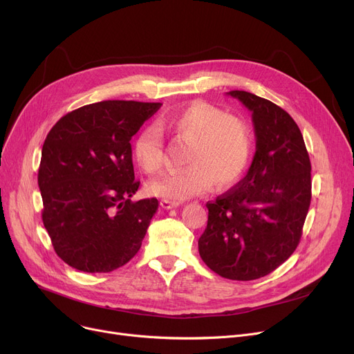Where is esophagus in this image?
Returning <instances> with one entry per match:
<instances>
[{
    "mask_svg": "<svg viewBox=\"0 0 354 354\" xmlns=\"http://www.w3.org/2000/svg\"><path fill=\"white\" fill-rule=\"evenodd\" d=\"M178 205H179V203L175 202V201H169V199H162L160 201V207L163 209H172V208H176Z\"/></svg>",
    "mask_w": 354,
    "mask_h": 354,
    "instance_id": "obj_1",
    "label": "esophagus"
}]
</instances>
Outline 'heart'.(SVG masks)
I'll use <instances>...</instances> for the list:
<instances>
[{
    "mask_svg": "<svg viewBox=\"0 0 354 354\" xmlns=\"http://www.w3.org/2000/svg\"><path fill=\"white\" fill-rule=\"evenodd\" d=\"M159 129L172 140L187 143L183 169L147 182L149 195L183 201L215 188H225L244 172L251 153L248 124L225 115L203 102L185 104L159 119ZM133 159L146 174L158 172L163 163V145L159 133L145 127L132 145Z\"/></svg>",
    "mask_w": 354,
    "mask_h": 354,
    "instance_id": "heart-1",
    "label": "heart"
}]
</instances>
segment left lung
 <instances>
[{
  "label": "left lung",
  "mask_w": 354,
  "mask_h": 354,
  "mask_svg": "<svg viewBox=\"0 0 354 354\" xmlns=\"http://www.w3.org/2000/svg\"><path fill=\"white\" fill-rule=\"evenodd\" d=\"M251 113L255 155L236 187L208 202L199 255L218 275L236 281L272 272L295 251L311 201V163L299 126L280 106L232 90Z\"/></svg>",
  "instance_id": "obj_1"
}]
</instances>
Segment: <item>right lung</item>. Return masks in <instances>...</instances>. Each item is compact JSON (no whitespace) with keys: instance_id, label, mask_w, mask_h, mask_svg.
<instances>
[{"instance_id":"1","label":"right lung","mask_w":354,"mask_h":354,"mask_svg":"<svg viewBox=\"0 0 354 354\" xmlns=\"http://www.w3.org/2000/svg\"><path fill=\"white\" fill-rule=\"evenodd\" d=\"M162 103L104 100L70 111L48 132L39 169L43 224L66 264L110 272L140 250L159 202L132 198L130 139Z\"/></svg>"}]
</instances>
